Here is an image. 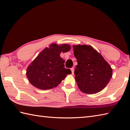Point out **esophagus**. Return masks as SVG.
<instances>
[{
  "instance_id": "34e87169",
  "label": "esophagus",
  "mask_w": 130,
  "mask_h": 130,
  "mask_svg": "<svg viewBox=\"0 0 130 130\" xmlns=\"http://www.w3.org/2000/svg\"><path fill=\"white\" fill-rule=\"evenodd\" d=\"M71 72H72V74H74V68H71Z\"/></svg>"
}]
</instances>
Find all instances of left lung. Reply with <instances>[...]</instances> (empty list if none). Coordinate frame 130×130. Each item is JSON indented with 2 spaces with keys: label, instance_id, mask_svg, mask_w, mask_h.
Returning <instances> with one entry per match:
<instances>
[{
  "label": "left lung",
  "instance_id": "8db88e82",
  "mask_svg": "<svg viewBox=\"0 0 130 130\" xmlns=\"http://www.w3.org/2000/svg\"><path fill=\"white\" fill-rule=\"evenodd\" d=\"M73 49L78 62L75 79L80 90L87 94L100 92L112 78L111 66L92 46L74 45Z\"/></svg>",
  "mask_w": 130,
  "mask_h": 130
}]
</instances>
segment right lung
Returning a JSON list of instances; mask_svg holds the SVG:
<instances>
[{
    "label": "right lung",
    "instance_id": "right-lung-1",
    "mask_svg": "<svg viewBox=\"0 0 130 130\" xmlns=\"http://www.w3.org/2000/svg\"><path fill=\"white\" fill-rule=\"evenodd\" d=\"M50 48H46L29 65L27 77L34 87L48 90L57 87L68 74H71L69 69H65L64 60L60 57L61 52H67L71 47L63 44L60 46L52 43Z\"/></svg>",
    "mask_w": 130,
    "mask_h": 130
}]
</instances>
